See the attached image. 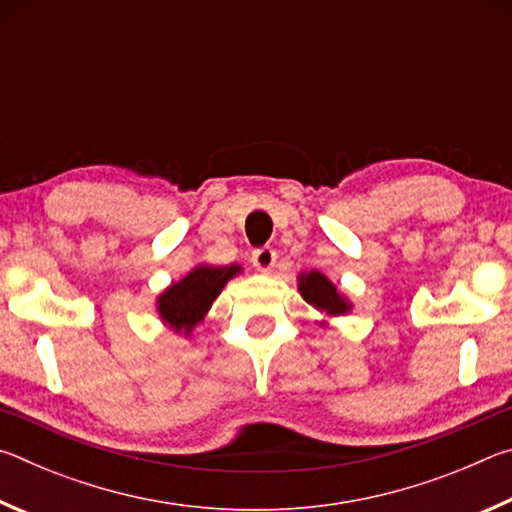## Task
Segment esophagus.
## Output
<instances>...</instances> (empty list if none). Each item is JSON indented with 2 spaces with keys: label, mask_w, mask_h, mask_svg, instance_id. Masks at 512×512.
Returning a JSON list of instances; mask_svg holds the SVG:
<instances>
[{
  "label": "esophagus",
  "mask_w": 512,
  "mask_h": 512,
  "mask_svg": "<svg viewBox=\"0 0 512 512\" xmlns=\"http://www.w3.org/2000/svg\"><path fill=\"white\" fill-rule=\"evenodd\" d=\"M250 262H253V266L257 268L259 273H268L277 262V253L268 246L257 248V250H253V253H250Z\"/></svg>",
  "instance_id": "obj_1"
}]
</instances>
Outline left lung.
Wrapping results in <instances>:
<instances>
[{
  "mask_svg": "<svg viewBox=\"0 0 512 512\" xmlns=\"http://www.w3.org/2000/svg\"><path fill=\"white\" fill-rule=\"evenodd\" d=\"M298 289L309 305H314L318 311H325L329 316H339L350 309L348 300H345L341 293L336 291L334 284L318 271L300 275Z\"/></svg>",
  "mask_w": 512,
  "mask_h": 512,
  "instance_id": "8db88e82",
  "label": "left lung"
}]
</instances>
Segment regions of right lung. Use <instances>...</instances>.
<instances>
[{
    "mask_svg": "<svg viewBox=\"0 0 512 512\" xmlns=\"http://www.w3.org/2000/svg\"><path fill=\"white\" fill-rule=\"evenodd\" d=\"M241 271L239 266H198L183 280L171 284V287L158 298V311L164 323L185 334L201 323L207 309L219 296L225 282Z\"/></svg>",
    "mask_w": 512,
    "mask_h": 512,
    "instance_id": "right-lung-1",
    "label": "right lung"
}]
</instances>
